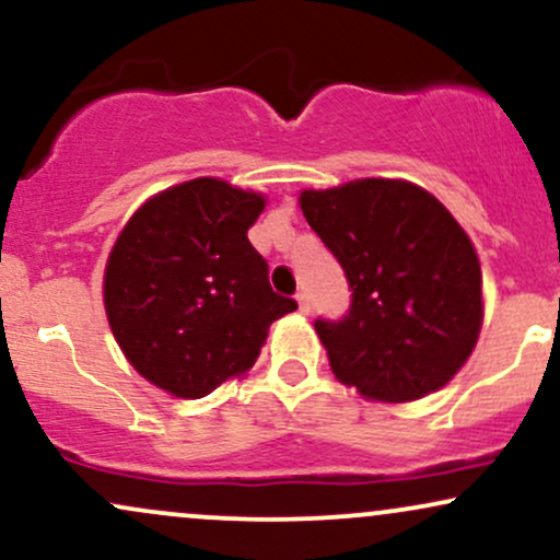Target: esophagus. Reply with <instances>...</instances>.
<instances>
[{
    "instance_id": "1",
    "label": "esophagus",
    "mask_w": 560,
    "mask_h": 560,
    "mask_svg": "<svg viewBox=\"0 0 560 560\" xmlns=\"http://www.w3.org/2000/svg\"><path fill=\"white\" fill-rule=\"evenodd\" d=\"M294 298H298V305H300V313H311V300H307V294L305 292H298L294 294Z\"/></svg>"
}]
</instances>
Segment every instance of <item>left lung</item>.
<instances>
[{
	"mask_svg": "<svg viewBox=\"0 0 560 560\" xmlns=\"http://www.w3.org/2000/svg\"><path fill=\"white\" fill-rule=\"evenodd\" d=\"M305 221L350 284L342 318H316L339 382L384 402L419 400L458 374L481 326L474 244L421 186L363 178L302 191Z\"/></svg>",
	"mask_w": 560,
	"mask_h": 560,
	"instance_id": "left-lung-1",
	"label": "left lung"
}]
</instances>
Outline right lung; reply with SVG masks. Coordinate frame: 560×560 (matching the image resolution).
I'll return each mask as SVG.
<instances>
[{"label": "right lung", "mask_w": 560, "mask_h": 560, "mask_svg": "<svg viewBox=\"0 0 560 560\" xmlns=\"http://www.w3.org/2000/svg\"><path fill=\"white\" fill-rule=\"evenodd\" d=\"M266 199L218 178L165 189L120 231L105 311L128 363L186 400L210 395L260 355L276 318L298 311L247 240Z\"/></svg>", "instance_id": "obj_1"}]
</instances>
